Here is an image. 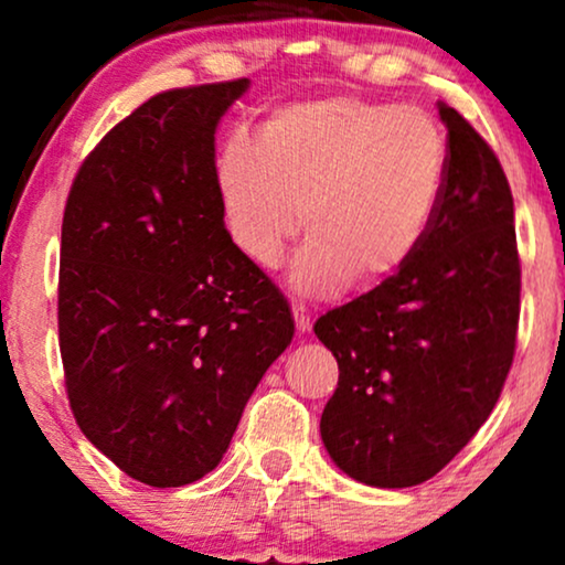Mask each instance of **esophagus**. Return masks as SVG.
I'll list each match as a JSON object with an SVG mask.
<instances>
[{"label": "esophagus", "mask_w": 565, "mask_h": 565, "mask_svg": "<svg viewBox=\"0 0 565 565\" xmlns=\"http://www.w3.org/2000/svg\"><path fill=\"white\" fill-rule=\"evenodd\" d=\"M291 316H295V323H297V332H310V327H313V321H310V313H308V308H305V305H300V302H295L291 305Z\"/></svg>", "instance_id": "esophagus-1"}]
</instances>
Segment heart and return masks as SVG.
Masks as SVG:
<instances>
[{
  "label": "heart",
  "instance_id": "1",
  "mask_svg": "<svg viewBox=\"0 0 565 565\" xmlns=\"http://www.w3.org/2000/svg\"><path fill=\"white\" fill-rule=\"evenodd\" d=\"M449 142L417 106L327 95L278 106L257 140L231 135L215 159L233 249L274 268L300 225L291 287L332 297L391 281L425 242L444 196Z\"/></svg>",
  "mask_w": 565,
  "mask_h": 565
}]
</instances>
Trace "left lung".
I'll use <instances>...</instances> for the list:
<instances>
[{"label":"left lung","mask_w":565,"mask_h":565,"mask_svg":"<svg viewBox=\"0 0 565 565\" xmlns=\"http://www.w3.org/2000/svg\"><path fill=\"white\" fill-rule=\"evenodd\" d=\"M444 196L391 281L323 313L313 332L340 366L321 414L329 457L355 481L406 489L444 470L499 401L515 355L521 260L502 164L462 114Z\"/></svg>","instance_id":"8db88e82"}]
</instances>
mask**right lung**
I'll use <instances>...</instances> for the list:
<instances>
[{
	"instance_id": "obj_1",
	"label": "right lung",
	"mask_w": 565,
	"mask_h": 565,
	"mask_svg": "<svg viewBox=\"0 0 565 565\" xmlns=\"http://www.w3.org/2000/svg\"><path fill=\"white\" fill-rule=\"evenodd\" d=\"M249 79L167 89L84 159L61 233L57 334L76 425L129 478L215 470L295 334L276 284L233 249L215 129Z\"/></svg>"
}]
</instances>
